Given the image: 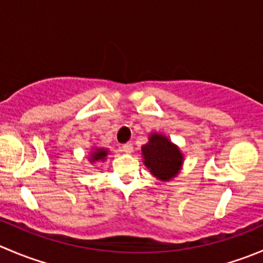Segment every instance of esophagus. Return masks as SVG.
Segmentation results:
<instances>
[{
    "label": "esophagus",
    "mask_w": 263,
    "mask_h": 263,
    "mask_svg": "<svg viewBox=\"0 0 263 263\" xmlns=\"http://www.w3.org/2000/svg\"><path fill=\"white\" fill-rule=\"evenodd\" d=\"M122 150L127 154H131L132 151H134V145H132L131 142H127V144L122 145Z\"/></svg>",
    "instance_id": "1"
}]
</instances>
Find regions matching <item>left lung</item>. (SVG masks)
<instances>
[{"label": "left lung", "instance_id": "1", "mask_svg": "<svg viewBox=\"0 0 263 263\" xmlns=\"http://www.w3.org/2000/svg\"><path fill=\"white\" fill-rule=\"evenodd\" d=\"M145 165L153 176L161 181H169L177 176L182 165V154L163 135H151L146 145L142 146Z\"/></svg>", "mask_w": 263, "mask_h": 263}]
</instances>
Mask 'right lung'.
I'll use <instances>...</instances> for the list:
<instances>
[{"label":"right lung","mask_w":263,"mask_h":263,"mask_svg":"<svg viewBox=\"0 0 263 263\" xmlns=\"http://www.w3.org/2000/svg\"><path fill=\"white\" fill-rule=\"evenodd\" d=\"M108 154L107 150H104V148H98L97 151H94L91 155V159L90 160L91 161H97V160H104L105 155Z\"/></svg>","instance_id":"obj_1"}]
</instances>
